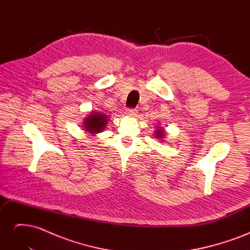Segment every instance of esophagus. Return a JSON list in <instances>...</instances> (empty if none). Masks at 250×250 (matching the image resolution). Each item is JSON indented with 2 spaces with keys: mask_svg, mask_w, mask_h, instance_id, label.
Returning a JSON list of instances; mask_svg holds the SVG:
<instances>
[{
  "mask_svg": "<svg viewBox=\"0 0 250 250\" xmlns=\"http://www.w3.org/2000/svg\"><path fill=\"white\" fill-rule=\"evenodd\" d=\"M125 113L129 117H135L138 115V110L137 109H127Z\"/></svg>",
  "mask_w": 250,
  "mask_h": 250,
  "instance_id": "34e87169",
  "label": "esophagus"
}]
</instances>
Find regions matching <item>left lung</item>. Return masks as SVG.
Segmentation results:
<instances>
[{
    "label": "left lung",
    "instance_id": "8db88e82",
    "mask_svg": "<svg viewBox=\"0 0 250 250\" xmlns=\"http://www.w3.org/2000/svg\"><path fill=\"white\" fill-rule=\"evenodd\" d=\"M153 133H154V138L160 141H164L166 139V135H167V132H166V130L162 126H156Z\"/></svg>",
    "mask_w": 250,
    "mask_h": 250
}]
</instances>
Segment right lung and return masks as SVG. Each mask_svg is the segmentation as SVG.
Wrapping results in <instances>:
<instances>
[{"label":"right lung","instance_id":"obj_1","mask_svg":"<svg viewBox=\"0 0 250 250\" xmlns=\"http://www.w3.org/2000/svg\"><path fill=\"white\" fill-rule=\"evenodd\" d=\"M108 116L102 111H90L83 121V130L92 137L102 132L107 125Z\"/></svg>","mask_w":250,"mask_h":250}]
</instances>
